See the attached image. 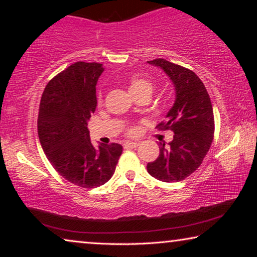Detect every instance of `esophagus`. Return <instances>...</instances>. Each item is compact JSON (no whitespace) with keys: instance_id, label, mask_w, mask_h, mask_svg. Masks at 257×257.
Masks as SVG:
<instances>
[{"instance_id":"esophagus-1","label":"esophagus","mask_w":257,"mask_h":257,"mask_svg":"<svg viewBox=\"0 0 257 257\" xmlns=\"http://www.w3.org/2000/svg\"><path fill=\"white\" fill-rule=\"evenodd\" d=\"M138 145L139 144L137 142H128V143H125V144H124V147H125V149H136Z\"/></svg>"}]
</instances>
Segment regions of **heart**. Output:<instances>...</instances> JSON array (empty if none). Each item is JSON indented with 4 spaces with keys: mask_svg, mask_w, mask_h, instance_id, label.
<instances>
[{
    "mask_svg": "<svg viewBox=\"0 0 257 257\" xmlns=\"http://www.w3.org/2000/svg\"><path fill=\"white\" fill-rule=\"evenodd\" d=\"M128 87H129L130 93H132L134 96L135 95H138L141 93H150L151 94L152 89H153V82H152V80L147 79V78H145V77L134 75L129 78ZM102 101H103L102 94H98V97H97L98 104H101ZM136 133H137V129L134 127L127 129L128 136H134Z\"/></svg>",
    "mask_w": 257,
    "mask_h": 257,
    "instance_id": "1",
    "label": "heart"
}]
</instances>
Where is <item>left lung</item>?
<instances>
[{"label":"left lung","mask_w":257,"mask_h":257,"mask_svg":"<svg viewBox=\"0 0 257 257\" xmlns=\"http://www.w3.org/2000/svg\"><path fill=\"white\" fill-rule=\"evenodd\" d=\"M147 62L158 66L170 77L176 88V102L159 130H171L170 147L160 143L159 158L147 163L155 179L177 182L195 172L202 164L214 137V115L210 95L194 71L164 59Z\"/></svg>","instance_id":"left-lung-1"}]
</instances>
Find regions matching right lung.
Returning a JSON list of instances; mask_svg holds the SVG:
<instances>
[{
    "instance_id": "obj_1",
    "label": "right lung",
    "mask_w": 257,
    "mask_h": 257,
    "mask_svg": "<svg viewBox=\"0 0 257 257\" xmlns=\"http://www.w3.org/2000/svg\"><path fill=\"white\" fill-rule=\"evenodd\" d=\"M101 63L76 62L46 85L38 111L37 130L43 151L64 179L95 188L111 179L122 153L116 143L93 146L87 128L96 110Z\"/></svg>"
}]
</instances>
